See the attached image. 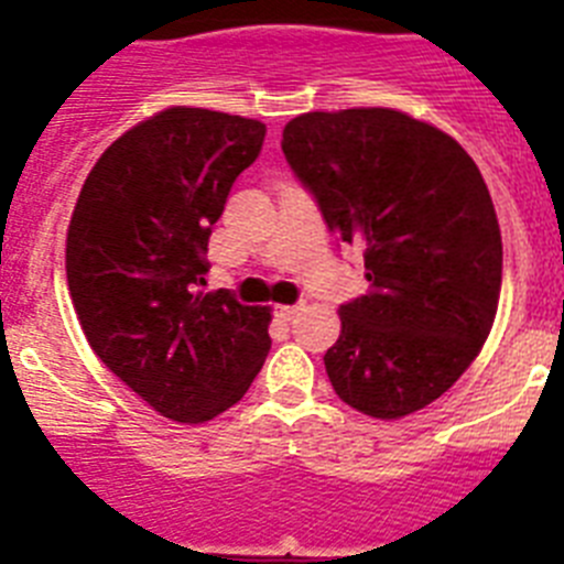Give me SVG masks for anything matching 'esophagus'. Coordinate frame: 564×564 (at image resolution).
<instances>
[{"label":"esophagus","instance_id":"obj_1","mask_svg":"<svg viewBox=\"0 0 564 564\" xmlns=\"http://www.w3.org/2000/svg\"><path fill=\"white\" fill-rule=\"evenodd\" d=\"M299 311H302V305H282L276 307V316L282 318V322H291L293 316H299Z\"/></svg>","mask_w":564,"mask_h":564}]
</instances>
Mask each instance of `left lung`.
I'll use <instances>...</instances> for the list:
<instances>
[{
	"mask_svg": "<svg viewBox=\"0 0 564 564\" xmlns=\"http://www.w3.org/2000/svg\"><path fill=\"white\" fill-rule=\"evenodd\" d=\"M282 152L327 228L364 248L370 291L338 307L333 390L381 421L430 406L495 325L502 239L480 169L455 138L383 107L299 115Z\"/></svg>",
	"mask_w": 564,
	"mask_h": 564,
	"instance_id": "8db88e82",
	"label": "left lung"
}]
</instances>
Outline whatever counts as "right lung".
<instances>
[{"label":"right lung","instance_id":"1","mask_svg":"<svg viewBox=\"0 0 564 564\" xmlns=\"http://www.w3.org/2000/svg\"><path fill=\"white\" fill-rule=\"evenodd\" d=\"M265 123L172 107L98 158L67 231V285L89 347L154 412L203 423L246 395L271 350L268 307L203 293L208 237Z\"/></svg>","mask_w":564,"mask_h":564}]
</instances>
